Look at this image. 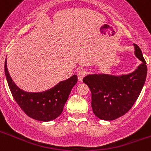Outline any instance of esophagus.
<instances>
[{"mask_svg": "<svg viewBox=\"0 0 151 151\" xmlns=\"http://www.w3.org/2000/svg\"><path fill=\"white\" fill-rule=\"evenodd\" d=\"M85 75H86V72L84 70V69H79L77 73V76H78V78L79 81H82L84 77L85 76Z\"/></svg>", "mask_w": 151, "mask_h": 151, "instance_id": "esophagus-1", "label": "esophagus"}]
</instances>
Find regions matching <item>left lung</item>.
<instances>
[{"instance_id":"8db88e82","label":"left lung","mask_w":151,"mask_h":151,"mask_svg":"<svg viewBox=\"0 0 151 151\" xmlns=\"http://www.w3.org/2000/svg\"><path fill=\"white\" fill-rule=\"evenodd\" d=\"M134 54L142 63L135 71L121 76L89 75L83 82L91 92L94 115L104 120H114L125 115L137 101L147 77L146 61L139 47L134 44Z\"/></svg>"}]
</instances>
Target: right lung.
<instances>
[{
	"mask_svg": "<svg viewBox=\"0 0 151 151\" xmlns=\"http://www.w3.org/2000/svg\"><path fill=\"white\" fill-rule=\"evenodd\" d=\"M4 71L10 92L17 104L31 118L42 122L55 119L62 113L73 86L77 83L76 75L62 81L50 90L30 93L19 88L10 78L5 60Z\"/></svg>",
	"mask_w": 151,
	"mask_h": 151,
	"instance_id": "add662e5",
	"label": "right lung"
}]
</instances>
